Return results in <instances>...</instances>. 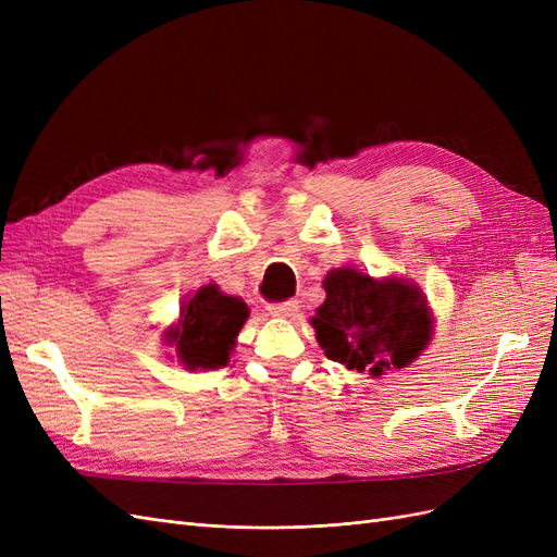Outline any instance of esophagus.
Returning <instances> with one entry per match:
<instances>
[{"label": "esophagus", "mask_w": 557, "mask_h": 557, "mask_svg": "<svg viewBox=\"0 0 557 557\" xmlns=\"http://www.w3.org/2000/svg\"><path fill=\"white\" fill-rule=\"evenodd\" d=\"M267 311L272 315H295L299 311V301L297 299H285V301H272V305H267Z\"/></svg>", "instance_id": "obj_1"}]
</instances>
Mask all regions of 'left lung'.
<instances>
[{"mask_svg": "<svg viewBox=\"0 0 557 557\" xmlns=\"http://www.w3.org/2000/svg\"><path fill=\"white\" fill-rule=\"evenodd\" d=\"M325 293L311 325L325 356L346 369L381 376L413 362L430 342V311L409 283L346 267L327 274Z\"/></svg>", "mask_w": 557, "mask_h": 557, "instance_id": "1", "label": "left lung"}]
</instances>
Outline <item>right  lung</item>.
I'll list each match as a JSON object with an SVG mask.
<instances>
[{
  "label": "right lung",
  "mask_w": 557,
  "mask_h": 557,
  "mask_svg": "<svg viewBox=\"0 0 557 557\" xmlns=\"http://www.w3.org/2000/svg\"><path fill=\"white\" fill-rule=\"evenodd\" d=\"M246 318L248 309L242 299L207 285L195 293L188 305H183L178 327L166 332V336L188 369L225 367Z\"/></svg>",
  "instance_id": "obj_1"
}]
</instances>
